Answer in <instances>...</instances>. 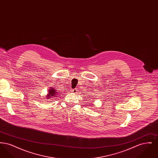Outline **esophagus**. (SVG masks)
I'll list each match as a JSON object with an SVG mask.
<instances>
[{"label": "esophagus", "mask_w": 158, "mask_h": 158, "mask_svg": "<svg viewBox=\"0 0 158 158\" xmlns=\"http://www.w3.org/2000/svg\"><path fill=\"white\" fill-rule=\"evenodd\" d=\"M77 89H72V90H71V92H73V93H74V94H76V93L77 92Z\"/></svg>", "instance_id": "34e87169"}]
</instances>
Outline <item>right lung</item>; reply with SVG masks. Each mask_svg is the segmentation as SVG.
Listing matches in <instances>:
<instances>
[{
	"mask_svg": "<svg viewBox=\"0 0 158 158\" xmlns=\"http://www.w3.org/2000/svg\"><path fill=\"white\" fill-rule=\"evenodd\" d=\"M56 94H57L56 89H54L53 88H50V90H48V93L47 95H46V98L47 99L54 98L53 97H56L55 96H56Z\"/></svg>",
	"mask_w": 158,
	"mask_h": 158,
	"instance_id": "1",
	"label": "right lung"
}]
</instances>
